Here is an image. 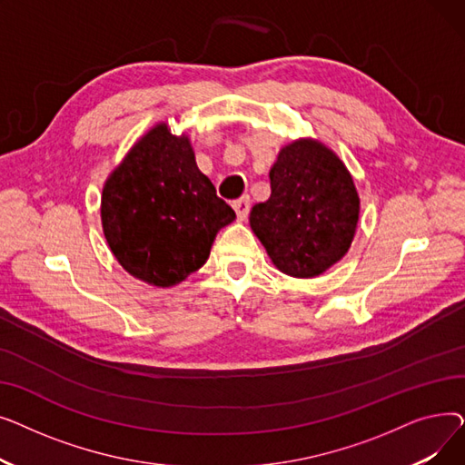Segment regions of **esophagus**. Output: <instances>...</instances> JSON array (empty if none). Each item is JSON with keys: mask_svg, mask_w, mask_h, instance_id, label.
Wrapping results in <instances>:
<instances>
[{"mask_svg": "<svg viewBox=\"0 0 465 465\" xmlns=\"http://www.w3.org/2000/svg\"><path fill=\"white\" fill-rule=\"evenodd\" d=\"M232 207L235 209L239 220H245L247 214H249V211H251V198H249V195H242V198H239V200H235V202L232 203Z\"/></svg>", "mask_w": 465, "mask_h": 465, "instance_id": "obj_1", "label": "esophagus"}]
</instances>
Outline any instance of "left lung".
<instances>
[{"label":"left lung","instance_id":"obj_1","mask_svg":"<svg viewBox=\"0 0 465 465\" xmlns=\"http://www.w3.org/2000/svg\"><path fill=\"white\" fill-rule=\"evenodd\" d=\"M272 195L251 211V228L279 270L309 279L351 247L360 213L352 177L322 143L286 144L270 171Z\"/></svg>","mask_w":465,"mask_h":465}]
</instances>
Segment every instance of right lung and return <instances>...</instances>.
Returning a JSON list of instances; mask_svg holds the SVG:
<instances>
[{
  "label": "right lung",
  "instance_id": "obj_1",
  "mask_svg": "<svg viewBox=\"0 0 465 465\" xmlns=\"http://www.w3.org/2000/svg\"><path fill=\"white\" fill-rule=\"evenodd\" d=\"M235 211L195 165L186 135L158 124L135 143L104 186L102 224L124 270L154 286H173L207 262Z\"/></svg>",
  "mask_w": 465,
  "mask_h": 465
}]
</instances>
